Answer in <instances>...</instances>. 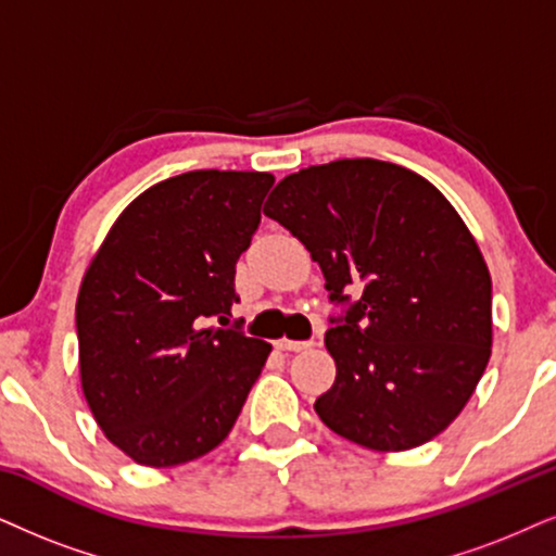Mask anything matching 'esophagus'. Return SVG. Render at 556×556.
I'll return each instance as SVG.
<instances>
[{"label": "esophagus", "instance_id": "1", "mask_svg": "<svg viewBox=\"0 0 556 556\" xmlns=\"http://www.w3.org/2000/svg\"><path fill=\"white\" fill-rule=\"evenodd\" d=\"M311 346H313V341H290V339H279L277 341L279 351H305Z\"/></svg>", "mask_w": 556, "mask_h": 556}]
</instances>
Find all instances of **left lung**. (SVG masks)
I'll use <instances>...</instances> for the list:
<instances>
[{"instance_id": "obj_1", "label": "left lung", "mask_w": 556, "mask_h": 556, "mask_svg": "<svg viewBox=\"0 0 556 556\" xmlns=\"http://www.w3.org/2000/svg\"><path fill=\"white\" fill-rule=\"evenodd\" d=\"M264 215L318 262L333 302V388L315 400L330 431L405 452L465 410L493 351V282L452 202L410 168L339 159L274 187Z\"/></svg>"}]
</instances>
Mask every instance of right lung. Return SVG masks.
Wrapping results in <instances>:
<instances>
[{
  "instance_id": "obj_1",
  "label": "right lung",
  "mask_w": 556,
  "mask_h": 556,
  "mask_svg": "<svg viewBox=\"0 0 556 556\" xmlns=\"http://www.w3.org/2000/svg\"><path fill=\"white\" fill-rule=\"evenodd\" d=\"M274 177L200 168L138 194L76 298L81 392L97 426L143 467H177L226 441L271 346L226 320L236 262Z\"/></svg>"
}]
</instances>
